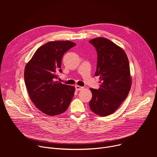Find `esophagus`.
<instances>
[{
  "label": "esophagus",
  "instance_id": "1",
  "mask_svg": "<svg viewBox=\"0 0 157 157\" xmlns=\"http://www.w3.org/2000/svg\"><path fill=\"white\" fill-rule=\"evenodd\" d=\"M75 88H76V91H80V90H81V89H82L83 87H81V86H76Z\"/></svg>",
  "mask_w": 157,
  "mask_h": 157
}]
</instances>
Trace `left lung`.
<instances>
[{
    "label": "left lung",
    "mask_w": 157,
    "mask_h": 157,
    "mask_svg": "<svg viewBox=\"0 0 157 157\" xmlns=\"http://www.w3.org/2000/svg\"><path fill=\"white\" fill-rule=\"evenodd\" d=\"M98 53L95 76H100V87L90 88L93 97L89 107L95 114L107 116L114 113L126 99L132 79L126 53L110 40L99 37L89 41Z\"/></svg>",
    "instance_id": "1"
}]
</instances>
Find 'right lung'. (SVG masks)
Segmentation results:
<instances>
[{
	"label": "right lung",
	"mask_w": 157,
	"mask_h": 157,
	"mask_svg": "<svg viewBox=\"0 0 157 157\" xmlns=\"http://www.w3.org/2000/svg\"><path fill=\"white\" fill-rule=\"evenodd\" d=\"M76 45L70 41H50L41 46L26 64L24 80L30 99L48 116H56L68 109L74 96V86L55 81L63 55Z\"/></svg>",
	"instance_id": "obj_1"
}]
</instances>
